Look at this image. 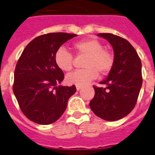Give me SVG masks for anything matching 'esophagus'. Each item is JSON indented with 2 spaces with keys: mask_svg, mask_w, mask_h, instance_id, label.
<instances>
[{
  "mask_svg": "<svg viewBox=\"0 0 155 155\" xmlns=\"http://www.w3.org/2000/svg\"><path fill=\"white\" fill-rule=\"evenodd\" d=\"M76 88H77V90H80L82 88V86H76Z\"/></svg>",
  "mask_w": 155,
  "mask_h": 155,
  "instance_id": "esophagus-1",
  "label": "esophagus"
}]
</instances>
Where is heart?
<instances>
[{
	"label": "heart",
	"mask_w": 155,
	"mask_h": 155,
	"mask_svg": "<svg viewBox=\"0 0 155 155\" xmlns=\"http://www.w3.org/2000/svg\"><path fill=\"white\" fill-rule=\"evenodd\" d=\"M77 55H86L83 67L84 69L77 70L66 77L68 84L84 86L88 82L95 79L98 72L100 75L108 74L114 66V55L104 49L103 44L96 39H86L73 45ZM55 63L61 71H71L73 66V55L64 47L59 48L55 54Z\"/></svg>",
	"instance_id": "1"
}]
</instances>
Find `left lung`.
Listing matches in <instances>:
<instances>
[{
    "label": "left lung",
    "instance_id": "obj_1",
    "mask_svg": "<svg viewBox=\"0 0 155 155\" xmlns=\"http://www.w3.org/2000/svg\"><path fill=\"white\" fill-rule=\"evenodd\" d=\"M107 39L113 47L114 66L101 84L94 86L95 94L89 106L96 116L109 121L120 120L135 107L140 92L142 63L133 45L127 39L112 34H98Z\"/></svg>",
    "mask_w": 155,
    "mask_h": 155
}]
</instances>
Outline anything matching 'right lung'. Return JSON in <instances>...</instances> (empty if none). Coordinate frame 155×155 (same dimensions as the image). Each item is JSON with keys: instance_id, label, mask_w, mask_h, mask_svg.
Returning a JSON list of instances; mask_svg holds the SVG:
<instances>
[{"instance_id": "add662e5", "label": "right lung", "mask_w": 155, "mask_h": 155, "mask_svg": "<svg viewBox=\"0 0 155 155\" xmlns=\"http://www.w3.org/2000/svg\"><path fill=\"white\" fill-rule=\"evenodd\" d=\"M76 36L67 33L38 36L28 44L17 62L13 93L24 116L35 123L48 125L58 120L77 91L75 85L57 86L64 73L54 60L60 46Z\"/></svg>"}]
</instances>
